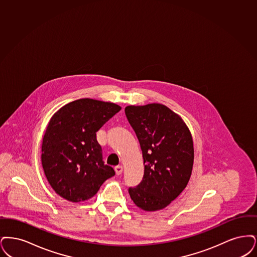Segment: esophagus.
Segmentation results:
<instances>
[{"mask_svg":"<svg viewBox=\"0 0 257 257\" xmlns=\"http://www.w3.org/2000/svg\"><path fill=\"white\" fill-rule=\"evenodd\" d=\"M115 172L117 175H121L123 173V166L122 165H118L115 167Z\"/></svg>","mask_w":257,"mask_h":257,"instance_id":"esophagus-1","label":"esophagus"}]
</instances>
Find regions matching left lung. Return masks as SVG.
I'll return each mask as SVG.
<instances>
[{
  "mask_svg": "<svg viewBox=\"0 0 257 257\" xmlns=\"http://www.w3.org/2000/svg\"><path fill=\"white\" fill-rule=\"evenodd\" d=\"M124 112L145 165L142 181L128 189L130 196L142 210H161L189 182L194 163L192 134L181 117L161 103L127 105Z\"/></svg>",
  "mask_w": 257,
  "mask_h": 257,
  "instance_id": "left-lung-1",
  "label": "left lung"
}]
</instances>
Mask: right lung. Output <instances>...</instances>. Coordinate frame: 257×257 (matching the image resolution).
<instances>
[{"label":"right lung","mask_w":257,"mask_h":257,"mask_svg":"<svg viewBox=\"0 0 257 257\" xmlns=\"http://www.w3.org/2000/svg\"><path fill=\"white\" fill-rule=\"evenodd\" d=\"M121 106L108 101L79 99L52 116L45 132L41 162L51 187L72 202L89 200L115 175L102 161L96 133Z\"/></svg>","instance_id":"obj_1"}]
</instances>
